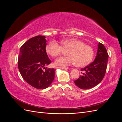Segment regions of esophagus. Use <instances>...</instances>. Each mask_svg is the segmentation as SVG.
<instances>
[{
	"label": "esophagus",
	"instance_id": "1",
	"mask_svg": "<svg viewBox=\"0 0 122 122\" xmlns=\"http://www.w3.org/2000/svg\"><path fill=\"white\" fill-rule=\"evenodd\" d=\"M58 69H67L68 68L67 67H58Z\"/></svg>",
	"mask_w": 122,
	"mask_h": 122
}]
</instances>
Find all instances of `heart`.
Masks as SVG:
<instances>
[{"mask_svg": "<svg viewBox=\"0 0 122 122\" xmlns=\"http://www.w3.org/2000/svg\"><path fill=\"white\" fill-rule=\"evenodd\" d=\"M61 46L55 41H51L47 44L46 51L52 57H57L61 55L64 50H68V56L61 57L56 59L54 64L58 66H67L76 65L83 67L89 64L94 56V51L91 46L85 44L83 42L76 38L62 40Z\"/></svg>", "mask_w": 122, "mask_h": 122, "instance_id": "1", "label": "heart"}]
</instances>
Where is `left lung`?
Segmentation results:
<instances>
[{
  "label": "left lung",
  "mask_w": 122,
  "mask_h": 122,
  "mask_svg": "<svg viewBox=\"0 0 122 122\" xmlns=\"http://www.w3.org/2000/svg\"><path fill=\"white\" fill-rule=\"evenodd\" d=\"M108 54L105 46L101 43L98 45V50L95 61L82 68L84 71L74 83L81 89L87 90L96 86L104 77L107 65Z\"/></svg>",
  "instance_id": "8db88e82"
}]
</instances>
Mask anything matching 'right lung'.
<instances>
[{"label":"right lung","instance_id":"add662e5","mask_svg":"<svg viewBox=\"0 0 122 122\" xmlns=\"http://www.w3.org/2000/svg\"><path fill=\"white\" fill-rule=\"evenodd\" d=\"M46 36H37L27 41L20 49L18 65L26 82L38 89H45L54 79L55 69H47L51 61L46 51Z\"/></svg>","mask_w":122,"mask_h":122}]
</instances>
